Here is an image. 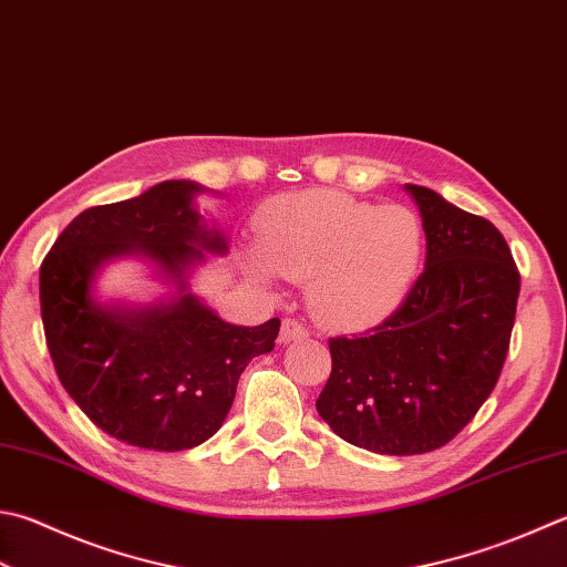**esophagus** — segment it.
Listing matches in <instances>:
<instances>
[{
  "label": "esophagus",
  "mask_w": 567,
  "mask_h": 567,
  "mask_svg": "<svg viewBox=\"0 0 567 567\" xmlns=\"http://www.w3.org/2000/svg\"><path fill=\"white\" fill-rule=\"evenodd\" d=\"M306 336H308V330L303 328V323H298L296 318H284L281 333H279L281 343H293V340H303Z\"/></svg>",
  "instance_id": "obj_1"
}]
</instances>
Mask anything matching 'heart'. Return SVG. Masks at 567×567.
Returning <instances> with one entry per match:
<instances>
[{
	"label": "heart",
	"instance_id": "heart-1",
	"mask_svg": "<svg viewBox=\"0 0 567 567\" xmlns=\"http://www.w3.org/2000/svg\"><path fill=\"white\" fill-rule=\"evenodd\" d=\"M259 249L244 261L264 284L276 274L308 281L311 311L333 328H365L398 308L424 251L420 217L404 205L375 207L343 192H296L259 215Z\"/></svg>",
	"mask_w": 567,
	"mask_h": 567
}]
</instances>
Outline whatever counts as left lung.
I'll use <instances>...</instances> for the list:
<instances>
[{
  "instance_id": "1",
  "label": "left lung",
  "mask_w": 567,
  "mask_h": 567,
  "mask_svg": "<svg viewBox=\"0 0 567 567\" xmlns=\"http://www.w3.org/2000/svg\"><path fill=\"white\" fill-rule=\"evenodd\" d=\"M420 207L426 261L384 323L330 338L333 370L316 410L360 450L410 456L452 442L496 388L520 276L501 231L434 189L404 185Z\"/></svg>"
}]
</instances>
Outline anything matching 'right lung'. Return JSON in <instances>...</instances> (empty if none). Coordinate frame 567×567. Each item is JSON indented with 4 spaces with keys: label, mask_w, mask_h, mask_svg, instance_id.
I'll return each mask as SVG.
<instances>
[{
    "label": "right lung",
    "mask_w": 567,
    "mask_h": 567,
    "mask_svg": "<svg viewBox=\"0 0 567 567\" xmlns=\"http://www.w3.org/2000/svg\"><path fill=\"white\" fill-rule=\"evenodd\" d=\"M199 192L167 179L85 209L41 264V320L63 390L105 434L141 450L207 442L227 420L244 368L279 336V318L231 326L189 291L187 276L205 254H227V239L195 207ZM123 255L151 260L176 293L151 307L101 305L94 276Z\"/></svg>",
    "instance_id": "obj_1"
}]
</instances>
